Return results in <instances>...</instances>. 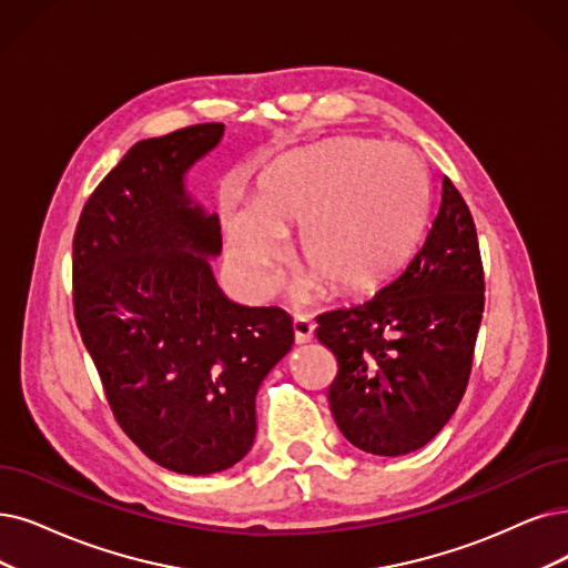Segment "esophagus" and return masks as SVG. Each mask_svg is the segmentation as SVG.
Here are the masks:
<instances>
[{
	"instance_id": "34e87169",
	"label": "esophagus",
	"mask_w": 568,
	"mask_h": 568,
	"mask_svg": "<svg viewBox=\"0 0 568 568\" xmlns=\"http://www.w3.org/2000/svg\"><path fill=\"white\" fill-rule=\"evenodd\" d=\"M293 335H296V343L298 345H305V343H310L312 339V335H314V326H312V322L307 320V316H296V320H293Z\"/></svg>"
}]
</instances>
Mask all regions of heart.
Here are the masks:
<instances>
[{"instance_id":"1","label":"heart","mask_w":568,"mask_h":568,"mask_svg":"<svg viewBox=\"0 0 568 568\" xmlns=\"http://www.w3.org/2000/svg\"><path fill=\"white\" fill-rule=\"evenodd\" d=\"M428 212L424 163L405 146L335 138L272 163L254 202L229 205L225 252L242 288L263 298L284 261V233L301 225L298 252L335 293L379 286L410 258Z\"/></svg>"}]
</instances>
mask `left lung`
<instances>
[{
  "mask_svg": "<svg viewBox=\"0 0 568 568\" xmlns=\"http://www.w3.org/2000/svg\"><path fill=\"white\" fill-rule=\"evenodd\" d=\"M485 310L478 233L443 176L440 210L419 252L373 298L316 316L337 358L328 389L343 436L377 457L424 447L464 398Z\"/></svg>",
  "mask_w": 568,
  "mask_h": 568,
  "instance_id": "1",
  "label": "left lung"
}]
</instances>
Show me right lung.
<instances>
[{"instance_id": "right-lung-1", "label": "right lung", "mask_w": 568, "mask_h": 568, "mask_svg": "<svg viewBox=\"0 0 568 568\" xmlns=\"http://www.w3.org/2000/svg\"><path fill=\"white\" fill-rule=\"evenodd\" d=\"M223 123L142 140L88 197L74 233V316L113 417L144 455L181 475L235 466L256 438V394L291 352L282 307L225 298L207 258L221 225L186 172Z\"/></svg>"}]
</instances>
